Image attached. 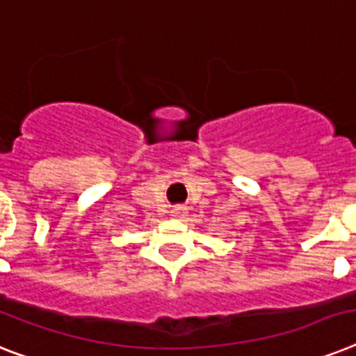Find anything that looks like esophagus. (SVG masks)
I'll use <instances>...</instances> for the list:
<instances>
[{"label": "esophagus", "instance_id": "esophagus-1", "mask_svg": "<svg viewBox=\"0 0 356 356\" xmlns=\"http://www.w3.org/2000/svg\"><path fill=\"white\" fill-rule=\"evenodd\" d=\"M184 210H186L184 207H173L172 208V216H177V218H179V216H183Z\"/></svg>", "mask_w": 356, "mask_h": 356}]
</instances>
